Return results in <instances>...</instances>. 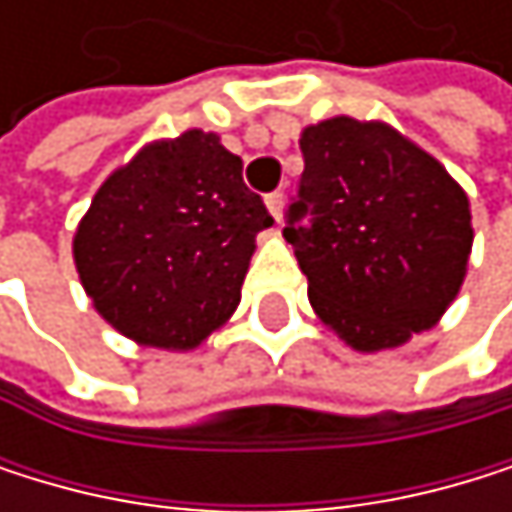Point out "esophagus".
<instances>
[{"instance_id": "esophagus-1", "label": "esophagus", "mask_w": 512, "mask_h": 512, "mask_svg": "<svg viewBox=\"0 0 512 512\" xmlns=\"http://www.w3.org/2000/svg\"><path fill=\"white\" fill-rule=\"evenodd\" d=\"M264 202H267L270 218H273V221H282V205H285V196H282V193H270Z\"/></svg>"}]
</instances>
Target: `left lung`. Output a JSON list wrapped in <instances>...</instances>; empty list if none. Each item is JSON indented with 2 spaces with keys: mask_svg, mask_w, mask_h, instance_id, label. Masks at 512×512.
Wrapping results in <instances>:
<instances>
[{
  "mask_svg": "<svg viewBox=\"0 0 512 512\" xmlns=\"http://www.w3.org/2000/svg\"><path fill=\"white\" fill-rule=\"evenodd\" d=\"M298 144L304 174L282 233L316 316L359 353L408 344L464 285L473 251L464 187L378 119H322ZM304 213L310 228L297 224Z\"/></svg>",
  "mask_w": 512,
  "mask_h": 512,
  "instance_id": "1",
  "label": "left lung"
}]
</instances>
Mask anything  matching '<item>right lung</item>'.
<instances>
[{
	"label": "right lung",
	"mask_w": 512,
	"mask_h": 512,
	"mask_svg": "<svg viewBox=\"0 0 512 512\" xmlns=\"http://www.w3.org/2000/svg\"><path fill=\"white\" fill-rule=\"evenodd\" d=\"M273 218L242 159L190 128L137 150L94 193L73 236L79 282L119 334L196 350L239 307L254 236Z\"/></svg>",
	"instance_id": "obj_1"
}]
</instances>
